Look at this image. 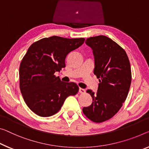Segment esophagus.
Wrapping results in <instances>:
<instances>
[{
	"label": "esophagus",
	"mask_w": 149,
	"mask_h": 149,
	"mask_svg": "<svg viewBox=\"0 0 149 149\" xmlns=\"http://www.w3.org/2000/svg\"><path fill=\"white\" fill-rule=\"evenodd\" d=\"M79 92L80 93H85V90H84V88H79Z\"/></svg>",
	"instance_id": "34e87169"
}]
</instances>
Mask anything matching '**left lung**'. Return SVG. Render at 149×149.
Listing matches in <instances>:
<instances>
[{"instance_id":"8db88e82","label":"left lung","mask_w":149,"mask_h":149,"mask_svg":"<svg viewBox=\"0 0 149 149\" xmlns=\"http://www.w3.org/2000/svg\"><path fill=\"white\" fill-rule=\"evenodd\" d=\"M85 43L93 50L94 74L99 84L97 92L86 91L93 102L82 111L93 122L102 123L117 113L127 97L131 84L130 62L125 50L106 36L90 37Z\"/></svg>"}]
</instances>
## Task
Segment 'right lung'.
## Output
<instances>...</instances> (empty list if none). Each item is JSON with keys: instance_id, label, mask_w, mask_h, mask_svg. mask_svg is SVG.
Wrapping results in <instances>:
<instances>
[{"instance_id": "1", "label": "right lung", "mask_w": 149, "mask_h": 149, "mask_svg": "<svg viewBox=\"0 0 149 149\" xmlns=\"http://www.w3.org/2000/svg\"><path fill=\"white\" fill-rule=\"evenodd\" d=\"M84 41L83 38L53 36L29 48L20 65V89L26 105L37 115L47 117L56 114L68 96L78 93L77 84L61 81L54 74L65 67L67 54Z\"/></svg>"}]
</instances>
